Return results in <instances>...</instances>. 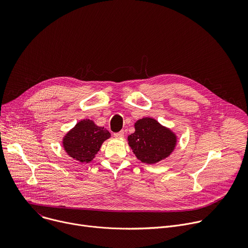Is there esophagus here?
<instances>
[{
	"label": "esophagus",
	"mask_w": 248,
	"mask_h": 248,
	"mask_svg": "<svg viewBox=\"0 0 248 248\" xmlns=\"http://www.w3.org/2000/svg\"><path fill=\"white\" fill-rule=\"evenodd\" d=\"M114 137L117 139H121L124 137V132L123 131H120V132H117V133H114Z\"/></svg>",
	"instance_id": "1"
}]
</instances>
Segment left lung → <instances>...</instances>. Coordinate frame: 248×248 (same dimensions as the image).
I'll list each match as a JSON object with an SVG mask.
<instances>
[{"label": "left lung", "mask_w": 248, "mask_h": 248, "mask_svg": "<svg viewBox=\"0 0 248 248\" xmlns=\"http://www.w3.org/2000/svg\"><path fill=\"white\" fill-rule=\"evenodd\" d=\"M134 127L135 132L127 138L128 145L136 157L144 163L155 164L168 158L177 146L176 133L155 118H141Z\"/></svg>", "instance_id": "left-lung-1"}]
</instances>
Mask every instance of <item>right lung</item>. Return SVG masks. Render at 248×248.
I'll return each instance as SVG.
<instances>
[{
  "instance_id": "add662e5",
  "label": "right lung",
  "mask_w": 248,
  "mask_h": 248,
  "mask_svg": "<svg viewBox=\"0 0 248 248\" xmlns=\"http://www.w3.org/2000/svg\"><path fill=\"white\" fill-rule=\"evenodd\" d=\"M111 134L106 128L98 126L93 120L84 119L78 121L62 138V146L69 156L85 163L91 162L104 141Z\"/></svg>"
}]
</instances>
